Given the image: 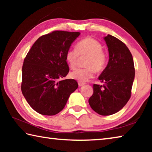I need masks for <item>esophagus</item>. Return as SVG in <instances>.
<instances>
[{
    "instance_id": "1",
    "label": "esophagus",
    "mask_w": 152,
    "mask_h": 152,
    "mask_svg": "<svg viewBox=\"0 0 152 152\" xmlns=\"http://www.w3.org/2000/svg\"><path fill=\"white\" fill-rule=\"evenodd\" d=\"M85 83H84V82H78V86H84Z\"/></svg>"
}]
</instances>
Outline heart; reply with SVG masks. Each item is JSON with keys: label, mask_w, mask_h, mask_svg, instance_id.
<instances>
[{"label": "heart", "mask_w": 152, "mask_h": 152, "mask_svg": "<svg viewBox=\"0 0 152 152\" xmlns=\"http://www.w3.org/2000/svg\"><path fill=\"white\" fill-rule=\"evenodd\" d=\"M87 56L85 61L86 67L78 68L72 72L70 77L80 82H84L93 78L95 72H101L106 66L107 57L102 50V45L99 41L91 37H86L76 43V49L70 48L67 51L66 60L71 68H75L79 57Z\"/></svg>", "instance_id": "obj_1"}]
</instances>
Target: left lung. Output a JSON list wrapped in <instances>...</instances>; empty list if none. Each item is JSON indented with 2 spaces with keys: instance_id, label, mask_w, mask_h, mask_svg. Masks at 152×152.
<instances>
[{
  "instance_id": "left-lung-1",
  "label": "left lung",
  "mask_w": 152,
  "mask_h": 152,
  "mask_svg": "<svg viewBox=\"0 0 152 152\" xmlns=\"http://www.w3.org/2000/svg\"><path fill=\"white\" fill-rule=\"evenodd\" d=\"M104 39L109 60L99 77L103 85L93 84V94L88 102L98 114L107 116L119 111L129 100L135 68L132 53L124 43L110 35Z\"/></svg>"
}]
</instances>
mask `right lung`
<instances>
[{"label":"right lung","instance_id":"add662e5","mask_svg":"<svg viewBox=\"0 0 152 152\" xmlns=\"http://www.w3.org/2000/svg\"><path fill=\"white\" fill-rule=\"evenodd\" d=\"M80 34L54 31L40 37L27 53L22 68L21 91L39 114H58L78 88L75 80L60 79L69 72L66 54Z\"/></svg>","mask_w":152,"mask_h":152}]
</instances>
